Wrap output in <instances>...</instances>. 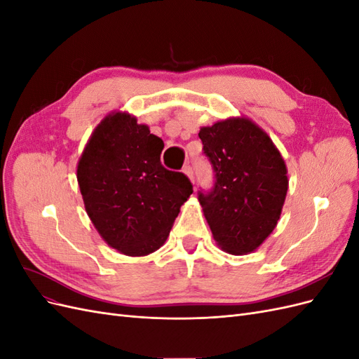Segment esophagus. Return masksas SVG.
I'll return each mask as SVG.
<instances>
[{"label": "esophagus", "mask_w": 359, "mask_h": 359, "mask_svg": "<svg viewBox=\"0 0 359 359\" xmlns=\"http://www.w3.org/2000/svg\"><path fill=\"white\" fill-rule=\"evenodd\" d=\"M182 172H184V173H186V175H187V177L190 178V181H191V182H194V175H193V168H191L190 165H186V166H184V168H182Z\"/></svg>", "instance_id": "obj_1"}]
</instances>
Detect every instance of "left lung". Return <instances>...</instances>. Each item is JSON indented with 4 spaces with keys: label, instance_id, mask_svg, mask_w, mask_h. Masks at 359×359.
Instances as JSON below:
<instances>
[{
    "label": "left lung",
    "instance_id": "8db88e82",
    "mask_svg": "<svg viewBox=\"0 0 359 359\" xmlns=\"http://www.w3.org/2000/svg\"><path fill=\"white\" fill-rule=\"evenodd\" d=\"M203 154L214 186L198 191L214 240L224 252L245 255L274 231L287 193V170L273 140L247 118L202 127Z\"/></svg>",
    "mask_w": 359,
    "mask_h": 359
}]
</instances>
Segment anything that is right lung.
<instances>
[{
  "label": "right lung",
  "instance_id": "add662e5",
  "mask_svg": "<svg viewBox=\"0 0 359 359\" xmlns=\"http://www.w3.org/2000/svg\"><path fill=\"white\" fill-rule=\"evenodd\" d=\"M163 147L148 126L115 112L95 127L78 163L86 212L103 240L127 256L160 248L193 193L187 175L161 165Z\"/></svg>",
  "mask_w": 359,
  "mask_h": 359
}]
</instances>
